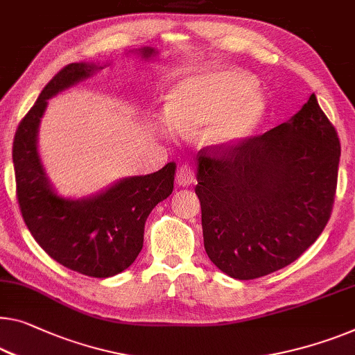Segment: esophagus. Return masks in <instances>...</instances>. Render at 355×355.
Returning a JSON list of instances; mask_svg holds the SVG:
<instances>
[{"instance_id":"esophagus-1","label":"esophagus","mask_w":355,"mask_h":355,"mask_svg":"<svg viewBox=\"0 0 355 355\" xmlns=\"http://www.w3.org/2000/svg\"><path fill=\"white\" fill-rule=\"evenodd\" d=\"M194 182H196L194 168L191 166H188V164L180 166L177 171V183L180 187H189V184H193Z\"/></svg>"}]
</instances>
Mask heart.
<instances>
[{
    "instance_id": "b5f03b06",
    "label": "heart",
    "mask_w": 355,
    "mask_h": 355,
    "mask_svg": "<svg viewBox=\"0 0 355 355\" xmlns=\"http://www.w3.org/2000/svg\"><path fill=\"white\" fill-rule=\"evenodd\" d=\"M264 110L255 79L228 67L205 68L183 79L167 97L166 125L177 135L199 139L210 150H228L245 140Z\"/></svg>"
}]
</instances>
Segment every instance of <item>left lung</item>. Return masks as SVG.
Segmentation results:
<instances>
[{"instance_id": "left-lung-1", "label": "left lung", "mask_w": 355, "mask_h": 355, "mask_svg": "<svg viewBox=\"0 0 355 355\" xmlns=\"http://www.w3.org/2000/svg\"><path fill=\"white\" fill-rule=\"evenodd\" d=\"M341 148L314 94L266 134L196 156V194L210 261L232 279L279 271L314 244L330 218Z\"/></svg>"}]
</instances>
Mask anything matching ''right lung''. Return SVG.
Masks as SVG:
<instances>
[{
    "label": "right lung",
    "instance_id": "right-lung-1",
    "mask_svg": "<svg viewBox=\"0 0 355 355\" xmlns=\"http://www.w3.org/2000/svg\"><path fill=\"white\" fill-rule=\"evenodd\" d=\"M135 54L151 60L159 52L141 47ZM108 65L79 62L57 73L20 121L12 145L17 200L31 236L57 263L100 279L123 272L139 257L148 215L172 194L177 168L175 162H168L150 175L121 178L81 199L57 193L38 151L47 100Z\"/></svg>",
    "mask_w": 355,
    "mask_h": 355
}]
</instances>
